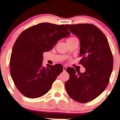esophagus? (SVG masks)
I'll list each match as a JSON object with an SVG mask.
<instances>
[{
  "instance_id": "1",
  "label": "esophagus",
  "mask_w": 120,
  "mask_h": 120,
  "mask_svg": "<svg viewBox=\"0 0 120 120\" xmlns=\"http://www.w3.org/2000/svg\"><path fill=\"white\" fill-rule=\"evenodd\" d=\"M63 69H64V71H66V69H67V67H66V66H64L63 67Z\"/></svg>"
}]
</instances>
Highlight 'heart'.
Here are the masks:
<instances>
[{"mask_svg":"<svg viewBox=\"0 0 120 120\" xmlns=\"http://www.w3.org/2000/svg\"><path fill=\"white\" fill-rule=\"evenodd\" d=\"M74 39H76V38H75V37H70V38H69L68 39L67 41H71V40Z\"/></svg>","mask_w":120,"mask_h":120,"instance_id":"1","label":"heart"}]
</instances>
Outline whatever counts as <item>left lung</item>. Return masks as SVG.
I'll return each mask as SVG.
<instances>
[{"mask_svg":"<svg viewBox=\"0 0 120 120\" xmlns=\"http://www.w3.org/2000/svg\"><path fill=\"white\" fill-rule=\"evenodd\" d=\"M70 32L79 38V63L85 68L81 73L67 68L69 79L65 82L69 96L76 101L86 103L96 98L109 83L113 67V56L108 40L102 31L92 24L66 25Z\"/></svg>","mask_w":120,"mask_h":120,"instance_id":"8db88e82","label":"left lung"}]
</instances>
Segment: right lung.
Wrapping results in <instances>:
<instances>
[{
  "mask_svg": "<svg viewBox=\"0 0 120 120\" xmlns=\"http://www.w3.org/2000/svg\"><path fill=\"white\" fill-rule=\"evenodd\" d=\"M70 32L64 25L41 23L25 29L15 42L10 59L14 84L24 96L41 97L47 93L63 71L61 64L42 65L43 53L53 48L59 39Z\"/></svg>",
  "mask_w": 120,
  "mask_h": 120,
  "instance_id": "add662e5",
  "label": "right lung"
}]
</instances>
